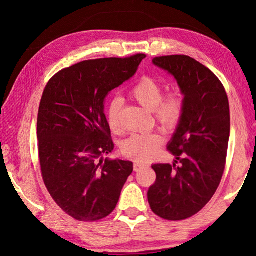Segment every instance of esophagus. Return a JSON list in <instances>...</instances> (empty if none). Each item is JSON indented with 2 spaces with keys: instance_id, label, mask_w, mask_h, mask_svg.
I'll return each instance as SVG.
<instances>
[{
  "instance_id": "1",
  "label": "esophagus",
  "mask_w": 256,
  "mask_h": 256,
  "mask_svg": "<svg viewBox=\"0 0 256 256\" xmlns=\"http://www.w3.org/2000/svg\"><path fill=\"white\" fill-rule=\"evenodd\" d=\"M146 166V162H138V160H136V162H134V170L138 172L140 168Z\"/></svg>"
}]
</instances>
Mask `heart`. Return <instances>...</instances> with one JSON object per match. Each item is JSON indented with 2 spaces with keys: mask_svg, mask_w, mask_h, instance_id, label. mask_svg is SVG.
<instances>
[{
  "mask_svg": "<svg viewBox=\"0 0 256 256\" xmlns=\"http://www.w3.org/2000/svg\"><path fill=\"white\" fill-rule=\"evenodd\" d=\"M130 97L146 110L154 112L157 122L167 130L178 125L184 110V98L180 90L174 89L162 96V86L154 78L144 76L128 92ZM123 102L116 97L110 102L107 110L108 125L112 132L122 128ZM164 138L160 133L134 134L123 144V152L136 160H148L157 154Z\"/></svg>",
  "mask_w": 256,
  "mask_h": 256,
  "instance_id": "1",
  "label": "heart"
}]
</instances>
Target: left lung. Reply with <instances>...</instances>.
Segmentation results:
<instances>
[{"label":"left lung","instance_id":"8db88e82","mask_svg":"<svg viewBox=\"0 0 256 256\" xmlns=\"http://www.w3.org/2000/svg\"><path fill=\"white\" fill-rule=\"evenodd\" d=\"M152 63L174 76L184 94L183 115L167 146L180 166L152 164L157 178L148 190L151 210L177 222L202 210L220 184L230 134L229 102L214 73L190 56H159Z\"/></svg>","mask_w":256,"mask_h":256}]
</instances>
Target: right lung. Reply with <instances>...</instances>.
<instances>
[{
  "label": "right lung",
  "mask_w": 256,
  "mask_h": 256,
  "mask_svg": "<svg viewBox=\"0 0 256 256\" xmlns=\"http://www.w3.org/2000/svg\"><path fill=\"white\" fill-rule=\"evenodd\" d=\"M144 58L84 60L56 73L42 92L37 118L42 180L56 204L79 222L110 216L133 172L132 162L102 158L114 150L104 102Z\"/></svg>",
  "instance_id": "1"
}]
</instances>
